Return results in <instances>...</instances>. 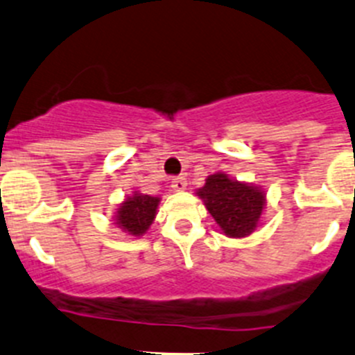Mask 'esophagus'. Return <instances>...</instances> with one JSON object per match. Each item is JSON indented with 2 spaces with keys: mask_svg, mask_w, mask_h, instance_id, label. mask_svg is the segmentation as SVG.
Returning a JSON list of instances; mask_svg holds the SVG:
<instances>
[{
  "mask_svg": "<svg viewBox=\"0 0 355 355\" xmlns=\"http://www.w3.org/2000/svg\"><path fill=\"white\" fill-rule=\"evenodd\" d=\"M171 187H173L175 192L185 191V189H187V180H185L184 177L173 178V182H171Z\"/></svg>",
  "mask_w": 355,
  "mask_h": 355,
  "instance_id": "esophagus-1",
  "label": "esophagus"
}]
</instances>
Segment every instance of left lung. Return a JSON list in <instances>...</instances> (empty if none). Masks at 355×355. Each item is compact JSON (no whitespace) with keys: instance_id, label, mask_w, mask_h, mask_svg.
I'll list each match as a JSON object with an SVG mask.
<instances>
[{"instance_id":"8db88e82","label":"left lung","mask_w":355,"mask_h":355,"mask_svg":"<svg viewBox=\"0 0 355 355\" xmlns=\"http://www.w3.org/2000/svg\"><path fill=\"white\" fill-rule=\"evenodd\" d=\"M194 194L205 202V208L227 237L243 239L263 222L267 192L261 185L216 171L206 178L201 189H196Z\"/></svg>"}]
</instances>
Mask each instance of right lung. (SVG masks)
Returning <instances> with one entry per match:
<instances>
[{"label": "right lung", "mask_w": 355, "mask_h": 355, "mask_svg": "<svg viewBox=\"0 0 355 355\" xmlns=\"http://www.w3.org/2000/svg\"><path fill=\"white\" fill-rule=\"evenodd\" d=\"M159 202L161 198L133 191V194L125 196V199L119 202L112 215V222L128 236H144L156 220Z\"/></svg>", "instance_id": "obj_1"}]
</instances>
